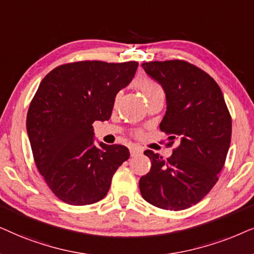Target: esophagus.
I'll return each instance as SVG.
<instances>
[{
  "label": "esophagus",
  "instance_id": "esophagus-1",
  "mask_svg": "<svg viewBox=\"0 0 254 254\" xmlns=\"http://www.w3.org/2000/svg\"><path fill=\"white\" fill-rule=\"evenodd\" d=\"M143 152V148L139 147V146H130V154L131 157H134V155L139 154Z\"/></svg>",
  "mask_w": 254,
  "mask_h": 254
}]
</instances>
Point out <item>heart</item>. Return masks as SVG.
<instances>
[{
  "label": "heart",
  "instance_id": "b5f03b06",
  "mask_svg": "<svg viewBox=\"0 0 254 254\" xmlns=\"http://www.w3.org/2000/svg\"><path fill=\"white\" fill-rule=\"evenodd\" d=\"M134 84L139 88L140 92L144 94L145 97H148L157 93H162V89L160 88V86H159L158 83H155L153 80L147 79V77H139V79L136 80ZM118 97H120V95L117 96L116 101L118 100Z\"/></svg>",
  "mask_w": 254,
  "mask_h": 254
}]
</instances>
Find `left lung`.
Instances as JSON below:
<instances>
[{
  "label": "left lung",
  "mask_w": 254,
  "mask_h": 254,
  "mask_svg": "<svg viewBox=\"0 0 254 254\" xmlns=\"http://www.w3.org/2000/svg\"><path fill=\"white\" fill-rule=\"evenodd\" d=\"M141 67L166 95L160 130L170 140H179L167 159L144 152L152 166L139 180L141 196L165 210H184L200 202L217 182L231 143V116L216 81L191 64L168 60Z\"/></svg>",
  "instance_id": "obj_1"
}]
</instances>
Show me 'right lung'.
Here are the masks:
<instances>
[{
  "mask_svg": "<svg viewBox=\"0 0 254 254\" xmlns=\"http://www.w3.org/2000/svg\"><path fill=\"white\" fill-rule=\"evenodd\" d=\"M137 68V62L66 64L40 82L26 116V131L39 173L65 203L102 200L115 172L129 159L123 145H96L93 123L109 120L115 97L132 81Z\"/></svg>",
  "mask_w": 254,
  "mask_h": 254,
  "instance_id": "right-lung-1",
  "label": "right lung"
}]
</instances>
